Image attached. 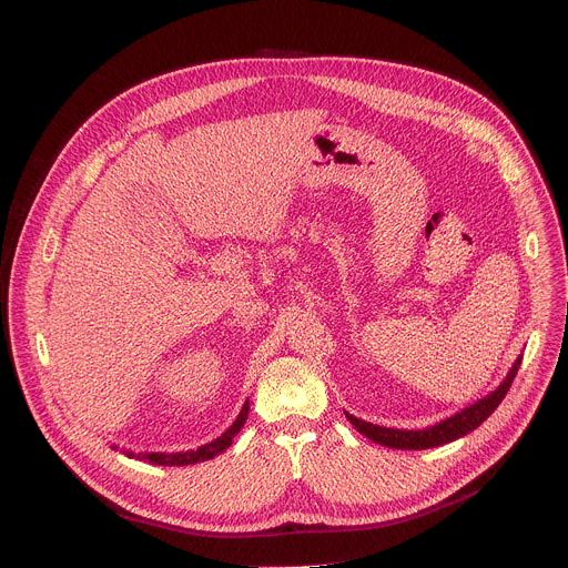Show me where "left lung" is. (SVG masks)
Wrapping results in <instances>:
<instances>
[{
	"mask_svg": "<svg viewBox=\"0 0 568 568\" xmlns=\"http://www.w3.org/2000/svg\"><path fill=\"white\" fill-rule=\"evenodd\" d=\"M519 363H521V354L515 358L513 367L508 369L506 379L493 390L488 393L486 397L477 399L475 404L466 406L464 410L455 413L453 417L435 424V426H428L424 430H399V428H384V426H376V424H367L363 419H356L354 415H347L345 417L349 419V424L367 439H372L374 444L379 446H388V448H397V450H426V448H435V446H444V444H450L468 433H473L477 426H481L493 413L495 408L501 404V399L506 397L515 374L519 369Z\"/></svg>",
	"mask_w": 568,
	"mask_h": 568,
	"instance_id": "1",
	"label": "left lung"
}]
</instances>
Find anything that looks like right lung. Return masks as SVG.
<instances>
[{
    "mask_svg": "<svg viewBox=\"0 0 568 568\" xmlns=\"http://www.w3.org/2000/svg\"><path fill=\"white\" fill-rule=\"evenodd\" d=\"M247 413H250V402L243 404L236 422L221 437H216L214 442H210V444H205L196 450H184V453H133V450H122V453L131 459L149 462V464H155V466H189V464L207 462V459H214L216 455L225 453L232 446L234 437L241 433V428L247 422ZM113 448H118V446H113Z\"/></svg>",
    "mask_w": 568,
    "mask_h": 568,
    "instance_id": "1",
    "label": "right lung"
}]
</instances>
